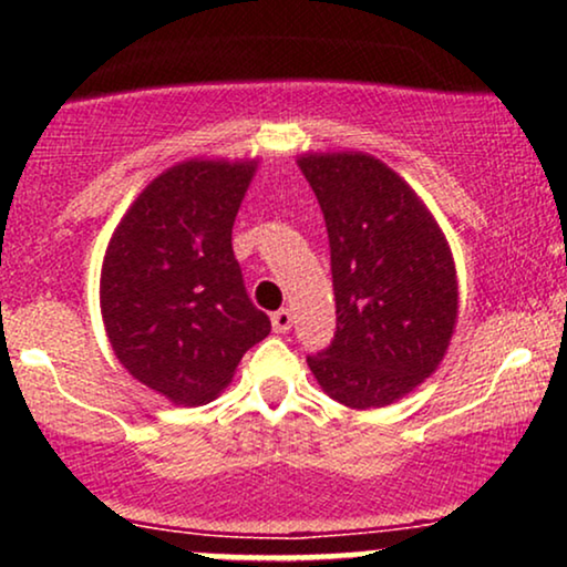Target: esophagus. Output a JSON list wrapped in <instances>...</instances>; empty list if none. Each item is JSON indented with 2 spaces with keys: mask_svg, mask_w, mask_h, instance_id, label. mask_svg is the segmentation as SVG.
<instances>
[{
  "mask_svg": "<svg viewBox=\"0 0 567 567\" xmlns=\"http://www.w3.org/2000/svg\"><path fill=\"white\" fill-rule=\"evenodd\" d=\"M271 324H275L277 333H288L292 324V311L290 309H279L271 315Z\"/></svg>",
  "mask_w": 567,
  "mask_h": 567,
  "instance_id": "34e87169",
  "label": "esophagus"
}]
</instances>
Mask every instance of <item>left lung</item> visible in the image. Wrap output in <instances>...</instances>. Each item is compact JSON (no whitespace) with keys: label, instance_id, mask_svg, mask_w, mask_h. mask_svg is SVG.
Masks as SVG:
<instances>
[{"label":"left lung","instance_id":"left-lung-1","mask_svg":"<svg viewBox=\"0 0 567 567\" xmlns=\"http://www.w3.org/2000/svg\"><path fill=\"white\" fill-rule=\"evenodd\" d=\"M322 207L336 336L306 357L333 400L365 410L413 392L451 343L458 285L451 247L415 192L368 154L298 159Z\"/></svg>","mask_w":567,"mask_h":567}]
</instances>
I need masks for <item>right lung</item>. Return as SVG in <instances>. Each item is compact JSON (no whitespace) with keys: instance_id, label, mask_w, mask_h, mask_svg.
<instances>
[{"instance_id":"obj_1","label":"right lung","mask_w":567,"mask_h":567,"mask_svg":"<svg viewBox=\"0 0 567 567\" xmlns=\"http://www.w3.org/2000/svg\"><path fill=\"white\" fill-rule=\"evenodd\" d=\"M256 162H184L116 226L101 311L116 360L175 405L213 400L271 322L245 290L231 226Z\"/></svg>"}]
</instances>
